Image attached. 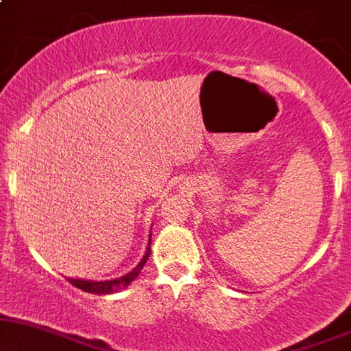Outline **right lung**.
<instances>
[{
	"instance_id": "1",
	"label": "right lung",
	"mask_w": 351,
	"mask_h": 351,
	"mask_svg": "<svg viewBox=\"0 0 351 351\" xmlns=\"http://www.w3.org/2000/svg\"><path fill=\"white\" fill-rule=\"evenodd\" d=\"M152 241V239H150ZM152 249H150V244H148L147 247V252H145L143 259L140 261V264L136 265L132 272H128L127 276L120 277V279H114V280H106V282H92V280H79V279H67L71 282L74 287L80 289V291L84 292H88V293H97V295H104V293H114V292H119L122 291V289L127 287V285H130V282H134L136 277H138V274L142 272L145 263H147L148 256H150Z\"/></svg>"
}]
</instances>
